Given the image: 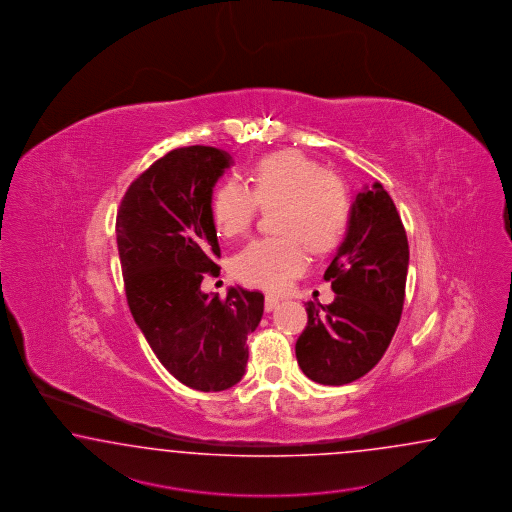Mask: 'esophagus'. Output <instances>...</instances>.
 Wrapping results in <instances>:
<instances>
[{"instance_id":"esophagus-1","label":"esophagus","mask_w":512,"mask_h":512,"mask_svg":"<svg viewBox=\"0 0 512 512\" xmlns=\"http://www.w3.org/2000/svg\"><path fill=\"white\" fill-rule=\"evenodd\" d=\"M277 305H279V300H277L276 296H270V294H268V296L264 298V309H266V311H274Z\"/></svg>"}]
</instances>
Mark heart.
I'll return each mask as SVG.
<instances>
[{"label": "heart", "instance_id": "obj_1", "mask_svg": "<svg viewBox=\"0 0 512 512\" xmlns=\"http://www.w3.org/2000/svg\"><path fill=\"white\" fill-rule=\"evenodd\" d=\"M259 207L279 208L276 231L281 236L257 238L233 261L235 276L268 291H281L307 268L309 249L324 253L343 236L350 201L343 180L315 158L296 149L270 152L249 173V190L225 180L210 201L212 220L225 238L248 233Z\"/></svg>", "mask_w": 512, "mask_h": 512}]
</instances>
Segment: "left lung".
<instances>
[{
  "instance_id": "left-lung-1",
  "label": "left lung",
  "mask_w": 512,
  "mask_h": 512,
  "mask_svg": "<svg viewBox=\"0 0 512 512\" xmlns=\"http://www.w3.org/2000/svg\"><path fill=\"white\" fill-rule=\"evenodd\" d=\"M408 261V238L393 199L380 182L365 186L324 272L335 300L305 304L307 326L296 341V360L307 378L345 386L382 360L401 320Z\"/></svg>"
}]
</instances>
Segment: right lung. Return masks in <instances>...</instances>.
<instances>
[{"label": "right lung", "mask_w": 512, "mask_h": 512, "mask_svg": "<svg viewBox=\"0 0 512 512\" xmlns=\"http://www.w3.org/2000/svg\"><path fill=\"white\" fill-rule=\"evenodd\" d=\"M231 164L216 147L167 152L130 184L115 221L130 313L160 363L197 391L240 382L246 339L263 318L261 292L231 287L221 300L201 291L205 274H220L210 201Z\"/></svg>", "instance_id": "add662e5"}]
</instances>
